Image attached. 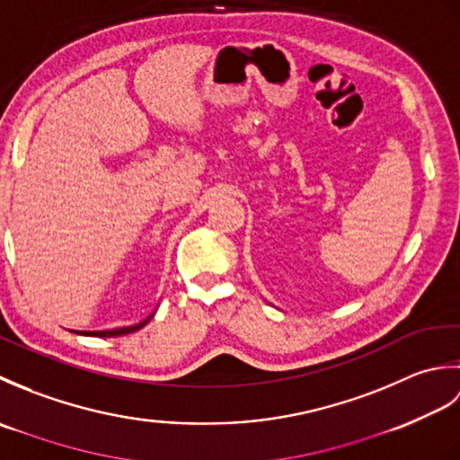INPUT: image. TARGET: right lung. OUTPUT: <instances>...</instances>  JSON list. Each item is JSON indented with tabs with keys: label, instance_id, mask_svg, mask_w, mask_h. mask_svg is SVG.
Returning <instances> with one entry per match:
<instances>
[{
	"label": "right lung",
	"instance_id": "obj_1",
	"mask_svg": "<svg viewBox=\"0 0 460 460\" xmlns=\"http://www.w3.org/2000/svg\"><path fill=\"white\" fill-rule=\"evenodd\" d=\"M154 318V312L152 314L146 318V320H142V322H138V324H134V326H124V328H114V330H94V332H76V334H83V336H99V338H112V336H124V334H132V332H136V330H140V328H144L146 324H148V322Z\"/></svg>",
	"mask_w": 460,
	"mask_h": 460
}]
</instances>
